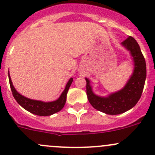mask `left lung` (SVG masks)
Segmentation results:
<instances>
[{
  "label": "left lung",
  "instance_id": "obj_1",
  "mask_svg": "<svg viewBox=\"0 0 155 155\" xmlns=\"http://www.w3.org/2000/svg\"><path fill=\"white\" fill-rule=\"evenodd\" d=\"M120 45L130 52L133 62V73L123 88L107 96H99L93 92L90 80L85 78L90 103L98 111L110 115L122 114L133 108L142 96L146 79L145 58L136 40L129 37Z\"/></svg>",
  "mask_w": 155,
  "mask_h": 155
}]
</instances>
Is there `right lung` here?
I'll use <instances>...</instances> for the list:
<instances>
[{
  "instance_id": "obj_1",
  "label": "right lung",
  "mask_w": 155,
  "mask_h": 155,
  "mask_svg": "<svg viewBox=\"0 0 155 155\" xmlns=\"http://www.w3.org/2000/svg\"><path fill=\"white\" fill-rule=\"evenodd\" d=\"M8 77L13 96L16 100V102H18V104L21 105L26 111L39 116L52 115L55 113L59 112L63 108L64 105L66 102L67 93H68L70 86L73 81L72 78L68 80V83L65 87V90H63V92L61 93L60 96L56 100L52 101V102H44V101L29 99V98L22 96L19 92H17V90L13 87L10 73H8Z\"/></svg>"
}]
</instances>
